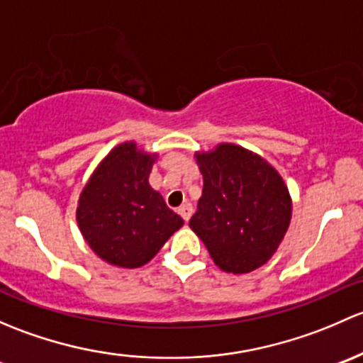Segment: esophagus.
I'll return each instance as SVG.
<instances>
[{
    "instance_id": "1",
    "label": "esophagus",
    "mask_w": 363,
    "mask_h": 363,
    "mask_svg": "<svg viewBox=\"0 0 363 363\" xmlns=\"http://www.w3.org/2000/svg\"><path fill=\"white\" fill-rule=\"evenodd\" d=\"M192 211H194V208H192V204H190V203L182 204V206L178 208V213H180V216L183 220H185V222H189L190 216H192Z\"/></svg>"
}]
</instances>
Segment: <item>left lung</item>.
Returning a JSON list of instances; mask_svg holds the SVG:
<instances>
[{"instance_id": "left-lung-1", "label": "left lung", "mask_w": 363, "mask_h": 363, "mask_svg": "<svg viewBox=\"0 0 363 363\" xmlns=\"http://www.w3.org/2000/svg\"><path fill=\"white\" fill-rule=\"evenodd\" d=\"M203 196L189 225L222 271L242 274L276 252L292 218L289 189L264 159L236 145L197 154Z\"/></svg>"}]
</instances>
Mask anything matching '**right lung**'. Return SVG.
<instances>
[{"instance_id":"right-lung-1","label":"right lung","mask_w":363,"mask_h":363,"mask_svg":"<svg viewBox=\"0 0 363 363\" xmlns=\"http://www.w3.org/2000/svg\"><path fill=\"white\" fill-rule=\"evenodd\" d=\"M150 155L134 143L118 145L99 164L78 201L77 220L85 241L106 262L140 267L183 225L162 196L148 185Z\"/></svg>"}]
</instances>
